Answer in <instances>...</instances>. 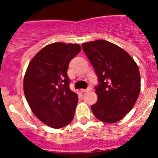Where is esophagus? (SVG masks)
Here are the masks:
<instances>
[{"label":"esophagus","mask_w":158,"mask_h":158,"mask_svg":"<svg viewBox=\"0 0 158 158\" xmlns=\"http://www.w3.org/2000/svg\"><path fill=\"white\" fill-rule=\"evenodd\" d=\"M91 89H92L91 87H89L88 89H81V92L82 93H88V92L90 91Z\"/></svg>","instance_id":"esophagus-1"}]
</instances>
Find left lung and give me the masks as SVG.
<instances>
[{"mask_svg": "<svg viewBox=\"0 0 158 158\" xmlns=\"http://www.w3.org/2000/svg\"><path fill=\"white\" fill-rule=\"evenodd\" d=\"M81 46L98 77L95 86L98 100L91 106L93 113L102 122H118L133 108L139 96V67L128 53L110 42L96 40Z\"/></svg>", "mask_w": 158, "mask_h": 158, "instance_id": "8db88e82", "label": "left lung"}]
</instances>
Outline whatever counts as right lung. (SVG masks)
I'll return each mask as SVG.
<instances>
[{
  "mask_svg": "<svg viewBox=\"0 0 158 158\" xmlns=\"http://www.w3.org/2000/svg\"><path fill=\"white\" fill-rule=\"evenodd\" d=\"M81 50L78 44H49L32 58L25 73L26 100L35 116L51 127H63L74 116L78 96L69 89L67 69Z\"/></svg>",
  "mask_w": 158,
  "mask_h": 158,
  "instance_id": "add662e5",
  "label": "right lung"
}]
</instances>
